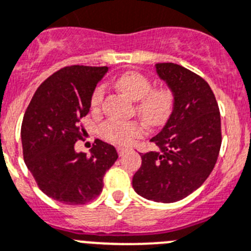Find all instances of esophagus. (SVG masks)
<instances>
[{"instance_id": "1", "label": "esophagus", "mask_w": 251, "mask_h": 251, "mask_svg": "<svg viewBox=\"0 0 251 251\" xmlns=\"http://www.w3.org/2000/svg\"><path fill=\"white\" fill-rule=\"evenodd\" d=\"M128 151H129L128 149H124V147H118V155L121 156V157H123V156L126 155Z\"/></svg>"}]
</instances>
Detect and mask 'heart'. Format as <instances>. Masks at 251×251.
Instances as JSON below:
<instances>
[{"mask_svg": "<svg viewBox=\"0 0 251 251\" xmlns=\"http://www.w3.org/2000/svg\"><path fill=\"white\" fill-rule=\"evenodd\" d=\"M115 85L124 95L138 100L137 113L152 127L164 126L171 117L175 106V95L168 86L153 87L147 76L140 72H126L115 81ZM105 87L99 85L90 96V108L94 113L100 111L104 102ZM102 136L117 145H130L145 134V127L138 122L109 121L101 127Z\"/></svg>", "mask_w": 251, "mask_h": 251, "instance_id": "1", "label": "heart"}]
</instances>
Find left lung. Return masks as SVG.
Listing matches in <instances>:
<instances>
[{
  "mask_svg": "<svg viewBox=\"0 0 251 251\" xmlns=\"http://www.w3.org/2000/svg\"><path fill=\"white\" fill-rule=\"evenodd\" d=\"M156 72L174 93V111L151 138L158 151L141 155L132 185L143 198L173 203L198 189L215 168L221 115L215 94L201 76L175 63H157Z\"/></svg>",
  "mask_w": 251,
  "mask_h": 251,
  "instance_id": "1",
  "label": "left lung"
}]
</instances>
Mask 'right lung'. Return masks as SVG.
<instances>
[{"instance_id":"add662e5","label":"right lung","mask_w":251,"mask_h":251,"mask_svg":"<svg viewBox=\"0 0 251 251\" xmlns=\"http://www.w3.org/2000/svg\"><path fill=\"white\" fill-rule=\"evenodd\" d=\"M106 71L78 64L61 68L38 87L24 114V161L39 189L64 204L95 199L118 158L114 146L100 140L90 156L75 151L86 133L81 119L90 110V96Z\"/></svg>"}]
</instances>
